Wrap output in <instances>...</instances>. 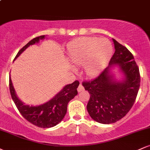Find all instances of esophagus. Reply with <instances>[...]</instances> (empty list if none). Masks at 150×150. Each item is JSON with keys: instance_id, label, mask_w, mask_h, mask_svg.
I'll use <instances>...</instances> for the list:
<instances>
[{"instance_id": "esophagus-1", "label": "esophagus", "mask_w": 150, "mask_h": 150, "mask_svg": "<svg viewBox=\"0 0 150 150\" xmlns=\"http://www.w3.org/2000/svg\"><path fill=\"white\" fill-rule=\"evenodd\" d=\"M83 90H84V87L82 86V84H80V85L78 86V88H77V91H78L79 92H80Z\"/></svg>"}]
</instances>
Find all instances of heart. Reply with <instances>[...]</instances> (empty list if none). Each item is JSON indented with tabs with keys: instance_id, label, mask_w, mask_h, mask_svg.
<instances>
[{
	"instance_id": "b5f03b06",
	"label": "heart",
	"mask_w": 150,
	"mask_h": 150,
	"mask_svg": "<svg viewBox=\"0 0 150 150\" xmlns=\"http://www.w3.org/2000/svg\"><path fill=\"white\" fill-rule=\"evenodd\" d=\"M70 60L77 65H85L86 73L96 76L101 73L112 54V44L106 38L81 37L68 47Z\"/></svg>"
}]
</instances>
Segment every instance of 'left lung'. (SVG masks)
Segmentation results:
<instances>
[{
  "label": "left lung",
  "instance_id": "1",
  "mask_svg": "<svg viewBox=\"0 0 150 150\" xmlns=\"http://www.w3.org/2000/svg\"><path fill=\"white\" fill-rule=\"evenodd\" d=\"M115 53L108 66L91 81L82 85L90 94L87 105L89 116L103 124H110L123 118L135 103L140 84L139 68L129 50L113 39ZM120 67L124 74L121 81L115 80L111 67Z\"/></svg>",
  "mask_w": 150,
  "mask_h": 150
}]
</instances>
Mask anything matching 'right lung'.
<instances>
[{
	"mask_svg": "<svg viewBox=\"0 0 150 150\" xmlns=\"http://www.w3.org/2000/svg\"><path fill=\"white\" fill-rule=\"evenodd\" d=\"M45 35H42L34 38L19 51L14 61L18 56H20V55L27 48L36 43H39V40H43L45 39ZM79 84L80 82L77 80H75L72 84L65 85L63 89L61 90V92H58L54 97L47 102L39 106H30L24 104L17 97L10 78V75L9 77L10 94L18 111L21 113L22 116L30 123L36 126L43 128H51L55 126L63 120L66 114L68 102L77 94V88L79 86Z\"/></svg>",
	"mask_w": 150,
	"mask_h": 150,
	"instance_id": "obj_1",
	"label": "right lung"
}]
</instances>
